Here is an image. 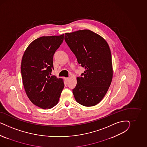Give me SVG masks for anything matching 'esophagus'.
I'll list each match as a JSON object with an SVG mask.
<instances>
[{
  "instance_id": "esophagus-1",
  "label": "esophagus",
  "mask_w": 147,
  "mask_h": 147,
  "mask_svg": "<svg viewBox=\"0 0 147 147\" xmlns=\"http://www.w3.org/2000/svg\"><path fill=\"white\" fill-rule=\"evenodd\" d=\"M68 80H69V78H65V81H66V82H68Z\"/></svg>"
}]
</instances>
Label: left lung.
I'll list each match as a JSON object with an SVG mask.
<instances>
[{"label": "left lung", "instance_id": "obj_1", "mask_svg": "<svg viewBox=\"0 0 147 147\" xmlns=\"http://www.w3.org/2000/svg\"><path fill=\"white\" fill-rule=\"evenodd\" d=\"M65 40L85 71L77 78L73 89L76 101L86 107L100 102L107 93L113 78L111 55L106 41L88 30L65 34Z\"/></svg>", "mask_w": 147, "mask_h": 147}]
</instances>
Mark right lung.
Instances as JSON below:
<instances>
[{
    "instance_id": "1",
    "label": "right lung",
    "mask_w": 147,
    "mask_h": 147,
    "mask_svg": "<svg viewBox=\"0 0 147 147\" xmlns=\"http://www.w3.org/2000/svg\"><path fill=\"white\" fill-rule=\"evenodd\" d=\"M63 37H40L32 42L22 57L21 72L26 93L32 102L42 109L55 106L64 87L62 79L51 76L54 54Z\"/></svg>"
}]
</instances>
